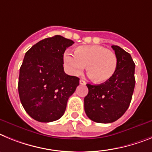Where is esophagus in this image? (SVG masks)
Instances as JSON below:
<instances>
[{
  "label": "esophagus",
  "instance_id": "1",
  "mask_svg": "<svg viewBox=\"0 0 152 152\" xmlns=\"http://www.w3.org/2000/svg\"><path fill=\"white\" fill-rule=\"evenodd\" d=\"M80 83L81 84V85H86V83L85 80H80Z\"/></svg>",
  "mask_w": 152,
  "mask_h": 152
}]
</instances>
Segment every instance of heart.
Masks as SVG:
<instances>
[{
	"mask_svg": "<svg viewBox=\"0 0 152 152\" xmlns=\"http://www.w3.org/2000/svg\"><path fill=\"white\" fill-rule=\"evenodd\" d=\"M63 63L67 70L78 75L86 66L89 77L96 83H104L114 76L118 66V58L110 50L99 45L80 46L75 48L74 55L66 52Z\"/></svg>",
	"mask_w": 152,
	"mask_h": 152,
	"instance_id": "1",
	"label": "heart"
}]
</instances>
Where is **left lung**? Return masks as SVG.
Listing matches in <instances>:
<instances>
[{"label": "left lung", "mask_w": 152, "mask_h": 152, "mask_svg": "<svg viewBox=\"0 0 152 152\" xmlns=\"http://www.w3.org/2000/svg\"><path fill=\"white\" fill-rule=\"evenodd\" d=\"M118 58V66L109 81L99 85L86 84L89 92L84 98L86 115L93 122L111 123L129 108L134 92L135 79L131 55L118 46H112Z\"/></svg>", "instance_id": "8db88e82"}]
</instances>
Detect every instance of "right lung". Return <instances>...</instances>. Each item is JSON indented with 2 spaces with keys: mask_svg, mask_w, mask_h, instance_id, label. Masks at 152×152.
Returning a JSON list of instances; mask_svg holds the SVG:
<instances>
[{
  "mask_svg": "<svg viewBox=\"0 0 152 152\" xmlns=\"http://www.w3.org/2000/svg\"><path fill=\"white\" fill-rule=\"evenodd\" d=\"M74 43L60 35L46 38L25 53L20 69L18 92L27 114L40 122L59 119L80 79L66 74L63 54Z\"/></svg>",
  "mask_w": 152,
  "mask_h": 152,
  "instance_id": "add662e5",
  "label": "right lung"
}]
</instances>
